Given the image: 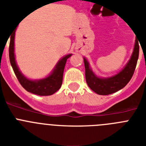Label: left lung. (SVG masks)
Wrapping results in <instances>:
<instances>
[{
  "label": "left lung",
  "mask_w": 146,
  "mask_h": 146,
  "mask_svg": "<svg viewBox=\"0 0 146 146\" xmlns=\"http://www.w3.org/2000/svg\"><path fill=\"white\" fill-rule=\"evenodd\" d=\"M139 42L136 39L130 60L121 72L109 78H100L96 75L90 66L89 62L84 57L85 78L87 85L99 95H109L123 88L132 78L139 58Z\"/></svg>",
  "instance_id": "left-lung-1"
}]
</instances>
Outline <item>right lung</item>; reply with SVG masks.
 <instances>
[{
    "instance_id": "right-lung-1",
    "label": "right lung",
    "mask_w": 146,
    "mask_h": 146,
    "mask_svg": "<svg viewBox=\"0 0 146 146\" xmlns=\"http://www.w3.org/2000/svg\"><path fill=\"white\" fill-rule=\"evenodd\" d=\"M15 31L10 38V47H9V56L10 64L12 66L14 73L20 83V84L28 92L38 96L53 95L57 90H59L62 84L63 72L66 61L72 54H68L63 56L56 65L55 68L48 76L39 80H31L20 72L15 59L14 53V40H15Z\"/></svg>"
}]
</instances>
